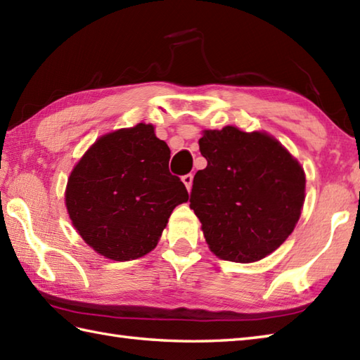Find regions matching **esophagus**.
<instances>
[{
  "label": "esophagus",
  "mask_w": 360,
  "mask_h": 360,
  "mask_svg": "<svg viewBox=\"0 0 360 360\" xmlns=\"http://www.w3.org/2000/svg\"><path fill=\"white\" fill-rule=\"evenodd\" d=\"M182 182H184L187 190L190 192V188H192V184H193V174L188 173V174H184L182 176Z\"/></svg>",
  "instance_id": "obj_1"
}]
</instances>
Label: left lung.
Here are the masks:
<instances>
[{"instance_id": "left-lung-1", "label": "left lung", "mask_w": 360, "mask_h": 360, "mask_svg": "<svg viewBox=\"0 0 360 360\" xmlns=\"http://www.w3.org/2000/svg\"><path fill=\"white\" fill-rule=\"evenodd\" d=\"M207 167L193 178L190 209L221 259L254 263L278 249L300 218L304 172L272 136L236 127L205 129Z\"/></svg>"}]
</instances>
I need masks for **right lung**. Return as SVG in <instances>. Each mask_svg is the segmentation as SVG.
Returning <instances> with one entry per match:
<instances>
[{"label": "right lung", "mask_w": 360, "mask_h": 360, "mask_svg": "<svg viewBox=\"0 0 360 360\" xmlns=\"http://www.w3.org/2000/svg\"><path fill=\"white\" fill-rule=\"evenodd\" d=\"M168 160L170 148L155 127L137 124L102 136L74 167L66 209L97 254L128 262L156 248L173 209L188 200Z\"/></svg>", "instance_id": "right-lung-1"}]
</instances>
